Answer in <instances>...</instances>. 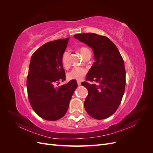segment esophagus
Segmentation results:
<instances>
[{"label":"esophagus","instance_id":"obj_1","mask_svg":"<svg viewBox=\"0 0 153 153\" xmlns=\"http://www.w3.org/2000/svg\"><path fill=\"white\" fill-rule=\"evenodd\" d=\"M77 84H78V86L81 85V82H80V81H79V80H78V81H77Z\"/></svg>","mask_w":153,"mask_h":153}]
</instances>
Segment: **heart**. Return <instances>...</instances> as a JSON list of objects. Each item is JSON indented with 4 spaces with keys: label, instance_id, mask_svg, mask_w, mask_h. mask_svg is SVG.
<instances>
[{
    "label": "heart",
    "instance_id": "1",
    "mask_svg": "<svg viewBox=\"0 0 153 153\" xmlns=\"http://www.w3.org/2000/svg\"><path fill=\"white\" fill-rule=\"evenodd\" d=\"M85 47H80L78 48V51L83 57L87 51H88ZM69 52L68 50H66L62 55L61 62L64 68H67L69 66L70 62H69ZM87 69L82 67H75L72 68L70 71L67 73V78L69 80H82L84 78L87 73Z\"/></svg>",
    "mask_w": 153,
    "mask_h": 153
}]
</instances>
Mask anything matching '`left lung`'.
Returning a JSON list of instances; mask_svg holds the SVG:
<instances>
[{"label": "left lung", "mask_w": 153, "mask_h": 153, "mask_svg": "<svg viewBox=\"0 0 153 153\" xmlns=\"http://www.w3.org/2000/svg\"><path fill=\"white\" fill-rule=\"evenodd\" d=\"M74 38L93 50L95 62L83 82L88 90L84 102L87 114L96 119L112 115L121 103L126 84L124 61L116 46L106 36L94 33L78 34Z\"/></svg>", "instance_id": "8db88e82"}]
</instances>
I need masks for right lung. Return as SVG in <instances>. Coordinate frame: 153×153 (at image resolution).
Wrapping results in <instances>:
<instances>
[{"label": "right lung", "instance_id": "1", "mask_svg": "<svg viewBox=\"0 0 153 153\" xmlns=\"http://www.w3.org/2000/svg\"><path fill=\"white\" fill-rule=\"evenodd\" d=\"M69 38L45 43L32 54L27 80V93L32 108L39 117L47 121L62 117L68 109L77 84L70 81L57 87L66 80L61 58Z\"/></svg>", "mask_w": 153, "mask_h": 153}]
</instances>
